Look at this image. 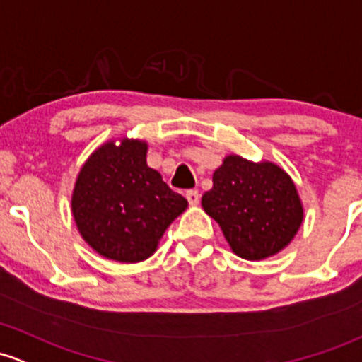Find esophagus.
<instances>
[{"label": "esophagus", "mask_w": 362, "mask_h": 362, "mask_svg": "<svg viewBox=\"0 0 362 362\" xmlns=\"http://www.w3.org/2000/svg\"><path fill=\"white\" fill-rule=\"evenodd\" d=\"M185 197H187V201H189V204H191V206H197V204H199L201 196H199V192H197V191H187Z\"/></svg>", "instance_id": "obj_1"}]
</instances>
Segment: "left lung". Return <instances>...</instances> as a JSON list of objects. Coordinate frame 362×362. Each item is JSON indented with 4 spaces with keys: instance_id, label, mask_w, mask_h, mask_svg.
<instances>
[{
    "instance_id": "left-lung-1",
    "label": "left lung",
    "mask_w": 362,
    "mask_h": 362,
    "mask_svg": "<svg viewBox=\"0 0 362 362\" xmlns=\"http://www.w3.org/2000/svg\"><path fill=\"white\" fill-rule=\"evenodd\" d=\"M203 210L215 220L230 250L245 260H264L286 248L303 220L291 177L271 161L230 154L213 173Z\"/></svg>"
}]
</instances>
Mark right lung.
<instances>
[{
	"label": "right lung",
	"mask_w": 362,
	"mask_h": 362,
	"mask_svg": "<svg viewBox=\"0 0 362 362\" xmlns=\"http://www.w3.org/2000/svg\"><path fill=\"white\" fill-rule=\"evenodd\" d=\"M146 156L144 140H109L91 152L72 191V216L81 238L98 255L121 264L149 258L187 208V199L147 166Z\"/></svg>",
	"instance_id": "add662e5"
}]
</instances>
